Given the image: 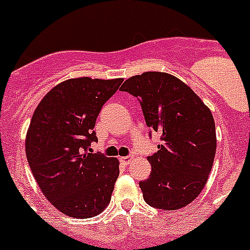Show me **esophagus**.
I'll return each instance as SVG.
<instances>
[{
    "label": "esophagus",
    "instance_id": "obj_1",
    "mask_svg": "<svg viewBox=\"0 0 250 250\" xmlns=\"http://www.w3.org/2000/svg\"><path fill=\"white\" fill-rule=\"evenodd\" d=\"M120 160L125 163V164H129L130 161L132 160V156H123V158H120Z\"/></svg>",
    "mask_w": 250,
    "mask_h": 250
}]
</instances>
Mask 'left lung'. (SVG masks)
Wrapping results in <instances>:
<instances>
[{
  "instance_id": "obj_1",
  "label": "left lung",
  "mask_w": 250,
  "mask_h": 250,
  "mask_svg": "<svg viewBox=\"0 0 250 250\" xmlns=\"http://www.w3.org/2000/svg\"><path fill=\"white\" fill-rule=\"evenodd\" d=\"M120 90L138 98L147 127L160 134L161 145L147 158L151 173L139 183L144 200L163 210L187 207L204 189L215 158L211 111L187 83L167 72L132 76Z\"/></svg>"
}]
</instances>
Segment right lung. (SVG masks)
I'll use <instances>...</instances> for the list:
<instances>
[{
	"label": "right lung",
	"instance_id": "obj_1",
	"mask_svg": "<svg viewBox=\"0 0 250 250\" xmlns=\"http://www.w3.org/2000/svg\"><path fill=\"white\" fill-rule=\"evenodd\" d=\"M123 79H70L40 101L26 134L31 171L61 213L86 219L103 213L119 176V160L92 154L95 123Z\"/></svg>",
	"mask_w": 250,
	"mask_h": 250
}]
</instances>
